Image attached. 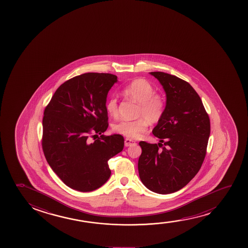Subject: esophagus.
Returning <instances> with one entry per match:
<instances>
[{
	"label": "esophagus",
	"instance_id": "esophagus-1",
	"mask_svg": "<svg viewBox=\"0 0 248 248\" xmlns=\"http://www.w3.org/2000/svg\"><path fill=\"white\" fill-rule=\"evenodd\" d=\"M133 144H136V141H134L133 140L128 139V138L124 140V146H129L133 145Z\"/></svg>",
	"mask_w": 248,
	"mask_h": 248
}]
</instances>
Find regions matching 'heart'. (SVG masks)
<instances>
[{
    "label": "heart",
    "instance_id": "heart-1",
    "mask_svg": "<svg viewBox=\"0 0 248 248\" xmlns=\"http://www.w3.org/2000/svg\"><path fill=\"white\" fill-rule=\"evenodd\" d=\"M124 95L140 104L138 117L136 120H121L113 125V130L118 134L130 139H138L146 132L149 122H159L165 112L166 103L162 95L155 93V90L149 82L143 78H136L126 85ZM106 110L111 117H117L119 113L118 102L111 97L106 103Z\"/></svg>",
    "mask_w": 248,
    "mask_h": 248
}]
</instances>
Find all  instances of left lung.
Masks as SVG:
<instances>
[{"mask_svg": "<svg viewBox=\"0 0 248 248\" xmlns=\"http://www.w3.org/2000/svg\"><path fill=\"white\" fill-rule=\"evenodd\" d=\"M166 93L163 117L153 129L158 144L140 141V179L153 192L170 194L186 186L200 170L210 136V119L200 96L181 78L151 72Z\"/></svg>", "mask_w": 248, "mask_h": 248, "instance_id": "left-lung-1", "label": "left lung"}]
</instances>
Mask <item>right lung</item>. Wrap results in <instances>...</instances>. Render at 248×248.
I'll return each mask as SVG.
<instances>
[{"label": "right lung", "mask_w": 248, "mask_h": 248, "mask_svg": "<svg viewBox=\"0 0 248 248\" xmlns=\"http://www.w3.org/2000/svg\"><path fill=\"white\" fill-rule=\"evenodd\" d=\"M118 81L111 74L86 73L62 84L45 108L42 149L62 181L75 190L98 189L111 175L108 160L122 152L121 135L108 127L107 96ZM101 136L93 143L89 137Z\"/></svg>", "instance_id": "add662e5"}]
</instances>
